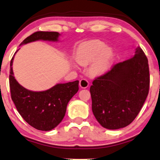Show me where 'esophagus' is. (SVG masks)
<instances>
[{
    "mask_svg": "<svg viewBox=\"0 0 160 160\" xmlns=\"http://www.w3.org/2000/svg\"><path fill=\"white\" fill-rule=\"evenodd\" d=\"M79 86L81 87V88H87L89 86L88 81L85 79V78H82V79H81L79 82Z\"/></svg>",
    "mask_w": 160,
    "mask_h": 160,
    "instance_id": "obj_1",
    "label": "esophagus"
}]
</instances>
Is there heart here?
<instances>
[{"label": "heart", "instance_id": "b5f03b06", "mask_svg": "<svg viewBox=\"0 0 160 160\" xmlns=\"http://www.w3.org/2000/svg\"><path fill=\"white\" fill-rule=\"evenodd\" d=\"M115 53L111 48L99 39H91L82 42L76 53V59L80 65L88 66L92 62L90 72L92 76L105 73L109 69Z\"/></svg>", "mask_w": 160, "mask_h": 160}]
</instances>
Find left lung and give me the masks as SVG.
<instances>
[{"instance_id": "obj_1", "label": "left lung", "mask_w": 160, "mask_h": 160, "mask_svg": "<svg viewBox=\"0 0 160 160\" xmlns=\"http://www.w3.org/2000/svg\"><path fill=\"white\" fill-rule=\"evenodd\" d=\"M148 62L140 47L130 59L114 65L92 82V110L103 127L118 129L132 123L148 96Z\"/></svg>"}]
</instances>
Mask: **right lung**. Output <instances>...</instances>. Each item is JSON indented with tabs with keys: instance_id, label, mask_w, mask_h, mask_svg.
I'll list each match as a JSON object with an SVG mask.
<instances>
[{
	"instance_id": "right-lung-1",
	"label": "right lung",
	"mask_w": 160,
	"mask_h": 160,
	"mask_svg": "<svg viewBox=\"0 0 160 160\" xmlns=\"http://www.w3.org/2000/svg\"><path fill=\"white\" fill-rule=\"evenodd\" d=\"M59 36V33L55 32H37L25 39L20 45L40 39L57 41ZM13 59L14 57L10 62L9 87L12 99L18 112L27 123L37 129H53L65 117L68 102L78 90V81L57 84L42 92L28 90L14 78Z\"/></svg>"
}]
</instances>
